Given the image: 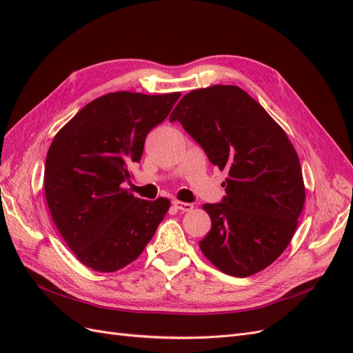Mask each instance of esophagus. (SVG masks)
Instances as JSON below:
<instances>
[{
  "mask_svg": "<svg viewBox=\"0 0 353 353\" xmlns=\"http://www.w3.org/2000/svg\"><path fill=\"white\" fill-rule=\"evenodd\" d=\"M172 205H174L178 210H181V212H190V210H193V208H194L193 205H191V203L179 201V200H174Z\"/></svg>",
  "mask_w": 353,
  "mask_h": 353,
  "instance_id": "34e87169",
  "label": "esophagus"
}]
</instances>
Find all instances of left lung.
<instances>
[{
    "mask_svg": "<svg viewBox=\"0 0 353 353\" xmlns=\"http://www.w3.org/2000/svg\"><path fill=\"white\" fill-rule=\"evenodd\" d=\"M228 176L221 203L203 205L212 228L199 245L223 274L253 275L290 244L305 205L302 168L283 128L236 85L185 94L169 117Z\"/></svg>",
    "mask_w": 353,
    "mask_h": 353,
    "instance_id": "obj_1",
    "label": "left lung"
}]
</instances>
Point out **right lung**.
Instances as JSON below:
<instances>
[{
  "instance_id": "obj_1",
  "label": "right lung",
  "mask_w": 353,
  "mask_h": 353,
  "mask_svg": "<svg viewBox=\"0 0 353 353\" xmlns=\"http://www.w3.org/2000/svg\"><path fill=\"white\" fill-rule=\"evenodd\" d=\"M181 92H109L61 128L46 160L47 205L63 240L85 266L114 272L134 262L154 236L170 201L141 200L122 187L140 163L147 134Z\"/></svg>"
}]
</instances>
